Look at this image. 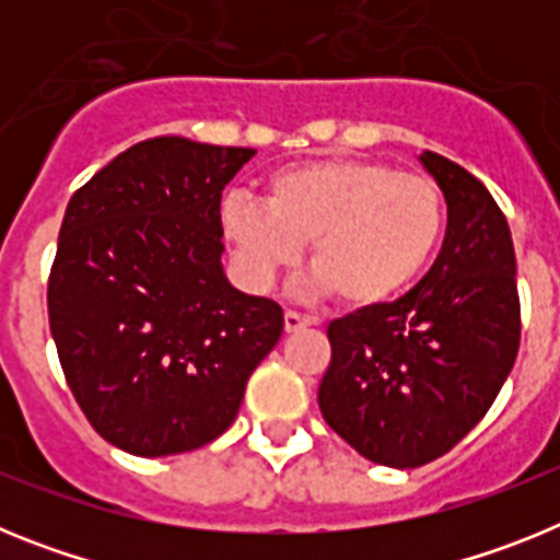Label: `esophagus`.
Masks as SVG:
<instances>
[{
  "instance_id": "1",
  "label": "esophagus",
  "mask_w": 560,
  "mask_h": 560,
  "mask_svg": "<svg viewBox=\"0 0 560 560\" xmlns=\"http://www.w3.org/2000/svg\"><path fill=\"white\" fill-rule=\"evenodd\" d=\"M314 323L311 316H303V314H296V311H285L283 316V325H285V334H296V330H303L308 328V325Z\"/></svg>"
}]
</instances>
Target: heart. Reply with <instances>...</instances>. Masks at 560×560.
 <instances>
[{"label":"heart","instance_id":"1","mask_svg":"<svg viewBox=\"0 0 560 560\" xmlns=\"http://www.w3.org/2000/svg\"><path fill=\"white\" fill-rule=\"evenodd\" d=\"M221 224L257 283L311 246L319 289L345 308L368 311L412 289L429 269L446 235V199L427 176L336 156L271 173L264 205L230 196Z\"/></svg>","mask_w":560,"mask_h":560}]
</instances>
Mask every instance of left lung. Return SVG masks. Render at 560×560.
Returning a JSON list of instances; mask_svg holds the SVG:
<instances>
[{"label":"left lung","mask_w":560,"mask_h":560,"mask_svg":"<svg viewBox=\"0 0 560 560\" xmlns=\"http://www.w3.org/2000/svg\"><path fill=\"white\" fill-rule=\"evenodd\" d=\"M448 205L427 277L378 308L328 325L323 418L361 457L418 468L452 452L491 409L522 336L516 252L504 212L477 176L423 151Z\"/></svg>","instance_id":"8db88e82"}]
</instances>
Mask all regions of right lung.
Returning <instances> with one entry per match:
<instances>
[{
    "label": "right lung",
    "mask_w": 560,
    "mask_h": 560,
    "mask_svg": "<svg viewBox=\"0 0 560 560\" xmlns=\"http://www.w3.org/2000/svg\"><path fill=\"white\" fill-rule=\"evenodd\" d=\"M252 148L153 137L69 199L47 283L63 378L103 440L137 457L232 427L283 308L221 269V192Z\"/></svg>",
    "instance_id": "add662e5"
}]
</instances>
